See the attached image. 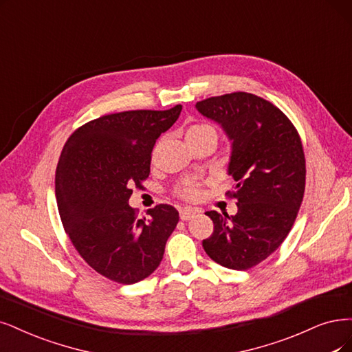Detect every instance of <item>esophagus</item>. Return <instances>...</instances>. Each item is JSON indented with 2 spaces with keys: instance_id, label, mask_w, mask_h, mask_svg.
<instances>
[{
  "instance_id": "obj_1",
  "label": "esophagus",
  "mask_w": 352,
  "mask_h": 352,
  "mask_svg": "<svg viewBox=\"0 0 352 352\" xmlns=\"http://www.w3.org/2000/svg\"><path fill=\"white\" fill-rule=\"evenodd\" d=\"M199 213H200L199 209H192V207H184V209L179 210V217H181V220L187 222V220H191L194 216L199 214Z\"/></svg>"
}]
</instances>
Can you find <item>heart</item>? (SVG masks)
<instances>
[{
  "mask_svg": "<svg viewBox=\"0 0 352 352\" xmlns=\"http://www.w3.org/2000/svg\"><path fill=\"white\" fill-rule=\"evenodd\" d=\"M204 138H213L217 140L216 129L210 124H206V123L192 124L187 129V132H186L187 142H194V140L204 139ZM178 194L186 200H194L199 196V186L194 183H188L178 190Z\"/></svg>",
  "mask_w": 352,
  "mask_h": 352,
  "instance_id": "heart-1",
  "label": "heart"
}]
</instances>
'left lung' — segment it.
I'll return each instance as SVG.
<instances>
[{"label": "left lung", "instance_id": "left-lung-1", "mask_svg": "<svg viewBox=\"0 0 352 352\" xmlns=\"http://www.w3.org/2000/svg\"><path fill=\"white\" fill-rule=\"evenodd\" d=\"M222 127L230 143L228 175L236 181L238 213L207 212L214 230L203 248L214 263L248 270L283 243L300 209L306 161L300 136L281 110L250 93H232L196 104Z\"/></svg>", "mask_w": 352, "mask_h": 352}]
</instances>
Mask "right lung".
I'll list each match as a JSON object with an SVG mask.
<instances>
[{
	"mask_svg": "<svg viewBox=\"0 0 352 352\" xmlns=\"http://www.w3.org/2000/svg\"><path fill=\"white\" fill-rule=\"evenodd\" d=\"M183 110H135L98 117L65 143L55 194L65 232L98 274L135 284L158 268L179 216L169 204L138 219L132 187L149 177L155 142Z\"/></svg>",
	"mask_w": 352,
	"mask_h": 352,
	"instance_id": "add662e5",
	"label": "right lung"
}]
</instances>
